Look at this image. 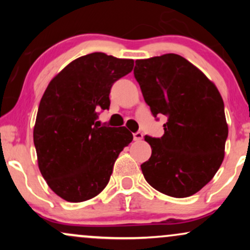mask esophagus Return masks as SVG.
<instances>
[{"label": "esophagus", "mask_w": 250, "mask_h": 250, "mask_svg": "<svg viewBox=\"0 0 250 250\" xmlns=\"http://www.w3.org/2000/svg\"><path fill=\"white\" fill-rule=\"evenodd\" d=\"M142 139H143V134L141 133V131H137V133L134 134V140H135V141H141Z\"/></svg>", "instance_id": "esophagus-1"}]
</instances>
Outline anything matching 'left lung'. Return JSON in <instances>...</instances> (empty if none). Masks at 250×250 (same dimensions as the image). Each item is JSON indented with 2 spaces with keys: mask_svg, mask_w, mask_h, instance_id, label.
<instances>
[{
  "mask_svg": "<svg viewBox=\"0 0 250 250\" xmlns=\"http://www.w3.org/2000/svg\"><path fill=\"white\" fill-rule=\"evenodd\" d=\"M134 75L153 115L168 117L161 139L145 136L151 156L141 165L143 176L160 193L191 196L225 159L228 125L220 91L176 54L136 60Z\"/></svg>",
  "mask_w": 250,
  "mask_h": 250,
  "instance_id": "1",
  "label": "left lung"
}]
</instances>
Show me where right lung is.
Returning a JSON list of instances; mask_svg holds the SVG:
<instances>
[{
  "mask_svg": "<svg viewBox=\"0 0 250 250\" xmlns=\"http://www.w3.org/2000/svg\"><path fill=\"white\" fill-rule=\"evenodd\" d=\"M134 60L93 53L71 61L49 82L37 110V165L51 190L68 202L95 197L114 163L133 141L125 127H101L100 109L110 105L113 83L133 70Z\"/></svg>",
  "mask_w": 250,
  "mask_h": 250,
  "instance_id": "add662e5",
  "label": "right lung"
}]
</instances>
